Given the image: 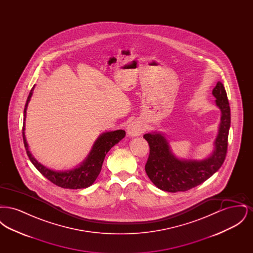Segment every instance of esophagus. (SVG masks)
<instances>
[{
	"label": "esophagus",
	"instance_id": "obj_1",
	"mask_svg": "<svg viewBox=\"0 0 253 253\" xmlns=\"http://www.w3.org/2000/svg\"><path fill=\"white\" fill-rule=\"evenodd\" d=\"M144 131L143 125L139 121H132L127 127V133L131 136H138Z\"/></svg>",
	"mask_w": 253,
	"mask_h": 253
}]
</instances>
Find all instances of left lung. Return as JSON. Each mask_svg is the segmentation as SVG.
I'll list each match as a JSON object with an SVG mask.
<instances>
[{"instance_id":"1","label":"left lung","mask_w":253,"mask_h":253,"mask_svg":"<svg viewBox=\"0 0 253 253\" xmlns=\"http://www.w3.org/2000/svg\"><path fill=\"white\" fill-rule=\"evenodd\" d=\"M212 95L216 98L215 104L221 111V121L214 141V150L208 158L203 160L179 159L171 152L163 133L152 132L143 135L150 146L145 170L158 189L169 193L189 191L210 178L224 163L228 150L230 108L222 83H217Z\"/></svg>"}]
</instances>
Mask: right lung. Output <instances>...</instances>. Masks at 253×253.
<instances>
[{
    "instance_id": "right-lung-1",
    "label": "right lung",
    "mask_w": 253,
    "mask_h": 253,
    "mask_svg": "<svg viewBox=\"0 0 253 253\" xmlns=\"http://www.w3.org/2000/svg\"><path fill=\"white\" fill-rule=\"evenodd\" d=\"M35 85L31 89L29 96L27 97L24 111V126H23V137H24V144L26 150V154L29 157L32 164L36 167L37 169L49 181L53 184L59 186L60 188L64 189H84L90 187L98 176L102 163L106 154L110 151V149L119 143L121 139L125 136V131L123 130H117L112 132H103L98 136L96 142L93 145L92 150L88 157H86L84 161L77 168L69 169V170H53L48 169L40 162H38L32 154L28 149V144L25 138V118H26V109L28 106V102L33 94Z\"/></svg>"
}]
</instances>
